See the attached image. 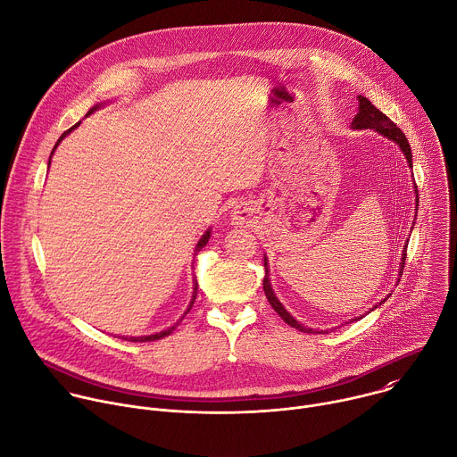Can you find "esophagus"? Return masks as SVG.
Returning a JSON list of instances; mask_svg holds the SVG:
<instances>
[{
    "mask_svg": "<svg viewBox=\"0 0 457 457\" xmlns=\"http://www.w3.org/2000/svg\"><path fill=\"white\" fill-rule=\"evenodd\" d=\"M231 219H233V224L242 226V224H245V222H247V219H249V212H247V210H244V208H237V210L233 212Z\"/></svg>",
    "mask_w": 457,
    "mask_h": 457,
    "instance_id": "obj_1",
    "label": "esophagus"
}]
</instances>
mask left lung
I'll use <instances>...</instances> for the list:
<instances>
[{
  "label": "left lung",
  "instance_id": "left-lung-1",
  "mask_svg": "<svg viewBox=\"0 0 457 457\" xmlns=\"http://www.w3.org/2000/svg\"><path fill=\"white\" fill-rule=\"evenodd\" d=\"M352 127L353 129H373V130H377V132H380V134H384L386 137H389L391 141H395V143H398V146H400V150L403 152V156H405V160H407V163H409V167L412 169V154H411V145H409V141H407V137H405V134L400 130V127H396V123H393L380 109H377L366 96H361L359 95V112H357V116L353 118V121H352ZM416 188V187H414ZM418 194V192H416ZM416 203H418V199H416ZM418 206V204H416ZM409 242V240H407ZM405 258H407V245H405V251H403V254H402V270H403V267H405ZM263 267H265V278H263V290H265V295H267V299H269V303H270V307L276 311V314L287 323V325H290L292 328H297L299 332H305V334H314L316 330H312V328H305V327H301L285 309H283V305L281 303L278 301V297L274 295V292H272V287H270V279H269V269H267V258H263ZM386 301V299H384ZM384 301H380L378 305H382ZM377 305V307H378ZM377 307H373V309H377ZM361 320V318H359ZM357 321V320H355ZM321 334V332H320Z\"/></svg>",
  "mask_w": 457,
  "mask_h": 457
}]
</instances>
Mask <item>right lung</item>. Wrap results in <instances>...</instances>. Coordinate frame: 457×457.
<instances>
[{"label":"right lung","instance_id":"1","mask_svg":"<svg viewBox=\"0 0 457 457\" xmlns=\"http://www.w3.org/2000/svg\"><path fill=\"white\" fill-rule=\"evenodd\" d=\"M95 109H96V107H93L91 111H95ZM91 111H89V112H91ZM79 123H80V121H79ZM79 123H75V125H73V127H70L66 132H62V136H61V137L57 139V143H55L54 150H55V148H57V145L62 141V137H64L66 134H70V132H71V130H73V129H75ZM54 150H52V154H54ZM50 160H52V158H50ZM208 238H210V229H208V231H206V233L201 237V240H199V244H197V247H195V253H199V251H201V249L206 245ZM195 297H197V279H194V294H192V301H190V307H188V311H187L185 314H188V312H190V309L194 307V301H195ZM174 328H176V327H170V328H167V330H163V332H160V334H154V336H145V337H130V341H134V343H136V341H158V339H163V337L170 336V334L174 332Z\"/></svg>","mask_w":457,"mask_h":457}]
</instances>
